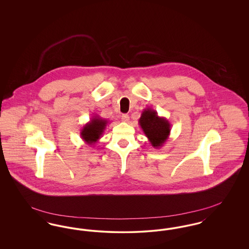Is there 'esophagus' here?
<instances>
[{"mask_svg": "<svg viewBox=\"0 0 249 249\" xmlns=\"http://www.w3.org/2000/svg\"><path fill=\"white\" fill-rule=\"evenodd\" d=\"M121 120H122L123 122H128V121L130 120V118H129V116H128L127 114H123V115L121 116Z\"/></svg>", "mask_w": 249, "mask_h": 249, "instance_id": "1", "label": "esophagus"}]
</instances>
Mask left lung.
Wrapping results in <instances>:
<instances>
[{"instance_id": "obj_1", "label": "left lung", "mask_w": 249, "mask_h": 249, "mask_svg": "<svg viewBox=\"0 0 249 249\" xmlns=\"http://www.w3.org/2000/svg\"><path fill=\"white\" fill-rule=\"evenodd\" d=\"M139 125L154 148H160L169 138L171 124L164 117H160L152 108H144Z\"/></svg>"}]
</instances>
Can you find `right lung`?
Wrapping results in <instances>:
<instances>
[{
    "label": "right lung",
    "instance_id": "1",
    "mask_svg": "<svg viewBox=\"0 0 249 249\" xmlns=\"http://www.w3.org/2000/svg\"><path fill=\"white\" fill-rule=\"evenodd\" d=\"M108 122V120L102 119L98 115L93 116L80 130V136L85 143L93 145L98 142L106 130Z\"/></svg>",
    "mask_w": 249,
    "mask_h": 249
}]
</instances>
